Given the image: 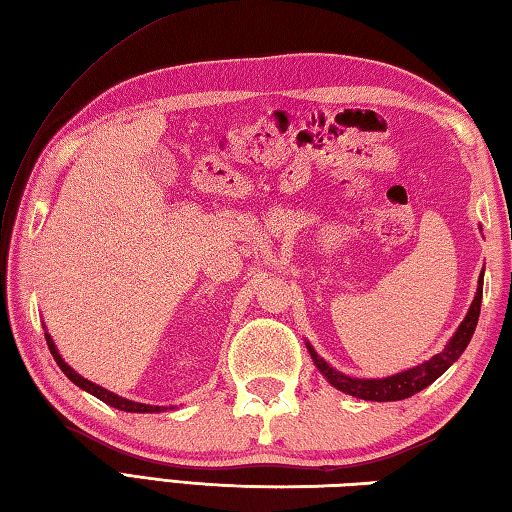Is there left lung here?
<instances>
[{
  "label": "left lung",
  "instance_id": "1",
  "mask_svg": "<svg viewBox=\"0 0 512 512\" xmlns=\"http://www.w3.org/2000/svg\"><path fill=\"white\" fill-rule=\"evenodd\" d=\"M481 294H484V272H481L479 281H477L475 301H472L464 321L459 323L457 332L452 334V339L446 343V347H443L439 354H435L428 361L419 363L417 368L403 370V372L392 374V376H383V379H356V376H347L339 370H334L330 363L316 354V350L310 345V341H305L307 352H310L316 370L325 376L327 383H330L332 388H336V390L350 394V397L363 399V401H401V399H408V397H412V394H417L423 388H428L430 383H435L439 376L446 372L450 365L459 359L461 354H464V350L472 339V334H475L477 321H479Z\"/></svg>",
  "mask_w": 512,
  "mask_h": 512
}]
</instances>
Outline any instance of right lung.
I'll list each match as a JSON object with an SVG mask.
<instances>
[{
	"mask_svg": "<svg viewBox=\"0 0 512 512\" xmlns=\"http://www.w3.org/2000/svg\"><path fill=\"white\" fill-rule=\"evenodd\" d=\"M44 330H46V327H44ZM44 336H46L48 350H51L55 363L60 365V370H62L66 376H69V379L77 385V388H82L84 392H89V394H93V397H98L100 401L106 403V406L118 408V410H122V412H140V414H142V412H165V410H173V406H169V408H167V406H149V403L129 401V399H124V397H118V394L111 392V390L102 388V385H98V383L84 379V376L77 374V372L71 368V365L62 359V354L57 352V347H55V343H53V339H51V334L44 332Z\"/></svg>",
	"mask_w": 512,
	"mask_h": 512,
	"instance_id": "right-lung-1",
	"label": "right lung"
}]
</instances>
